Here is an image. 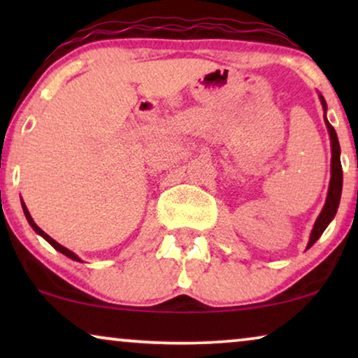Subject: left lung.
I'll return each mask as SVG.
<instances>
[{
	"mask_svg": "<svg viewBox=\"0 0 358 358\" xmlns=\"http://www.w3.org/2000/svg\"><path fill=\"white\" fill-rule=\"evenodd\" d=\"M321 97V104L322 109L326 110V101L324 97ZM326 120L327 130H329V136H331V148H332V159H331V182H329V192H327V199L324 203V208L317 217L315 228H313L311 236H310V243H308V248H311L315 244L324 229L327 228V224L331 223V220L334 218V215L337 212V207H339L341 202V192H342V164H341V146H339V140H337V134L329 122Z\"/></svg>",
	"mask_w": 358,
	"mask_h": 358,
	"instance_id": "left-lung-1",
	"label": "left lung"
}]
</instances>
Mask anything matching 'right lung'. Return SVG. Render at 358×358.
<instances>
[{
	"label": "right lung",
	"mask_w": 358,
	"mask_h": 358,
	"mask_svg": "<svg viewBox=\"0 0 358 358\" xmlns=\"http://www.w3.org/2000/svg\"><path fill=\"white\" fill-rule=\"evenodd\" d=\"M22 210H24V215H26V218H27V222H29V224H31V227H32L34 229H36V233H38V234H41V236H42L43 239H45V241H48V243H50V244H52V246L57 249V251H60L62 254H65V256H68V257H70V259H73V261H81V259H80V257H78V256H76V254H73V252L70 251V249L63 248V246H62V244H58V243L55 241V239H52L50 236H48V234H47V233H43V231H42V229H41V228H38L36 223H34V220H32V217H31V213H29V210H27V207H26V205H24V202H22Z\"/></svg>",
	"instance_id": "right-lung-1"
}]
</instances>
